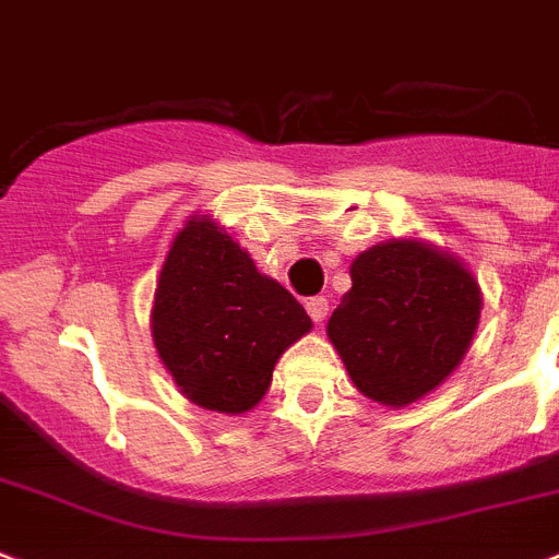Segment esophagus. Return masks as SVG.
I'll return each mask as SVG.
<instances>
[{
	"label": "esophagus",
	"instance_id": "esophagus-1",
	"mask_svg": "<svg viewBox=\"0 0 559 559\" xmlns=\"http://www.w3.org/2000/svg\"><path fill=\"white\" fill-rule=\"evenodd\" d=\"M305 311H308V317H311L313 322H325L331 308H328L325 297H311V299H305Z\"/></svg>",
	"mask_w": 559,
	"mask_h": 559
}]
</instances>
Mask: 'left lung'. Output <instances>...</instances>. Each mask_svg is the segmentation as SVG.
Here are the masks:
<instances>
[{"label":"left lung","mask_w":559,"mask_h":559,"mask_svg":"<svg viewBox=\"0 0 559 559\" xmlns=\"http://www.w3.org/2000/svg\"><path fill=\"white\" fill-rule=\"evenodd\" d=\"M350 280L328 336L367 399L407 407L464 359L480 317L478 283L416 240L373 246L353 260Z\"/></svg>","instance_id":"1"}]
</instances>
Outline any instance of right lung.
Instances as JSON below:
<instances>
[{"label":"right lung","instance_id":"right-lung-1","mask_svg":"<svg viewBox=\"0 0 559 559\" xmlns=\"http://www.w3.org/2000/svg\"><path fill=\"white\" fill-rule=\"evenodd\" d=\"M311 331V317L209 217H194L166 254L152 338L186 399L246 413L271 388L276 359Z\"/></svg>","mask_w":559,"mask_h":559}]
</instances>
